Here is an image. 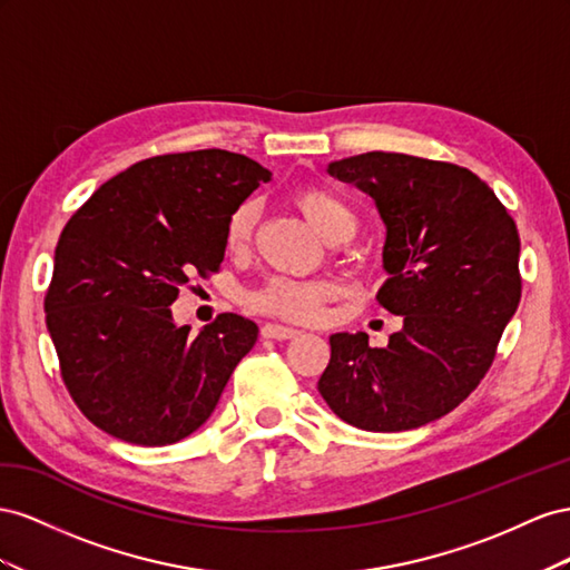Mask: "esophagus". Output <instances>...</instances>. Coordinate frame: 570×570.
Returning a JSON list of instances; mask_svg holds the SVG:
<instances>
[{
  "label": "esophagus",
  "mask_w": 570,
  "mask_h": 570,
  "mask_svg": "<svg viewBox=\"0 0 570 570\" xmlns=\"http://www.w3.org/2000/svg\"><path fill=\"white\" fill-rule=\"evenodd\" d=\"M301 332L294 330V327H286V324H274V322H267L263 327V336L265 338H276V341H284V338H294L298 336Z\"/></svg>",
  "instance_id": "esophagus-1"
}]
</instances>
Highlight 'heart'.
Returning <instances> with one entry per match:
<instances>
[{
	"instance_id": "obj_1",
	"label": "heart",
	"mask_w": 570,
	"mask_h": 570,
	"mask_svg": "<svg viewBox=\"0 0 570 570\" xmlns=\"http://www.w3.org/2000/svg\"><path fill=\"white\" fill-rule=\"evenodd\" d=\"M291 203L307 224L327 240L353 236L355 215L353 209L338 198L336 193L322 186H303ZM255 226V205L240 203L226 219L224 246L229 253H243L248 248ZM336 296V284L330 279H291V276H269L246 296V305L255 313L282 317L291 322H313L322 315L324 305Z\"/></svg>"
}]
</instances>
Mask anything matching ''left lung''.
Wrapping results in <instances>:
<instances>
[{"label":"left lung","instance_id":"8db88e82","mask_svg":"<svg viewBox=\"0 0 570 570\" xmlns=\"http://www.w3.org/2000/svg\"><path fill=\"white\" fill-rule=\"evenodd\" d=\"M365 190L386 224L377 291L403 317L389 346L332 334L317 389L353 428L403 432L442 417L475 392L520 303L513 217L478 174L451 161L365 153L327 169Z\"/></svg>","mask_w":570,"mask_h":570}]
</instances>
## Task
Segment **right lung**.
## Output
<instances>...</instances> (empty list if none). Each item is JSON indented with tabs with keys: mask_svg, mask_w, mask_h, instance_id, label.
Masks as SVG:
<instances>
[{
	"mask_svg": "<svg viewBox=\"0 0 570 570\" xmlns=\"http://www.w3.org/2000/svg\"><path fill=\"white\" fill-rule=\"evenodd\" d=\"M269 176L229 150L157 155L109 178L63 226L45 320L95 428L165 446L213 415L257 324L222 313L193 336L169 305L193 276L219 272L226 219Z\"/></svg>",
	"mask_w": 570,
	"mask_h": 570,
	"instance_id": "right-lung-1",
	"label": "right lung"
}]
</instances>
